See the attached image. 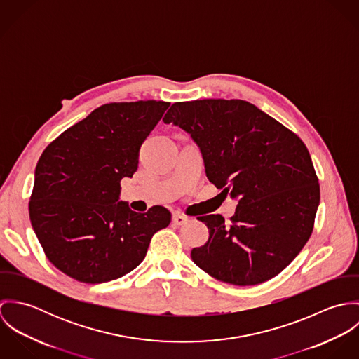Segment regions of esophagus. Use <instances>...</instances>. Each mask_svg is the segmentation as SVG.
I'll return each instance as SVG.
<instances>
[{
    "label": "esophagus",
    "mask_w": 359,
    "mask_h": 359,
    "mask_svg": "<svg viewBox=\"0 0 359 359\" xmlns=\"http://www.w3.org/2000/svg\"><path fill=\"white\" fill-rule=\"evenodd\" d=\"M172 222H174V225H177V226H182V225H185V224L188 222V217L181 215V214H175V215L172 217Z\"/></svg>",
    "instance_id": "34e87169"
}]
</instances>
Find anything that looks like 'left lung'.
Wrapping results in <instances>:
<instances>
[{
  "mask_svg": "<svg viewBox=\"0 0 359 359\" xmlns=\"http://www.w3.org/2000/svg\"><path fill=\"white\" fill-rule=\"evenodd\" d=\"M163 121L191 134L205 175L221 195L238 198L226 224L199 217L208 241L191 253L210 276L236 286L258 285L302 252L319 205L318 177L304 142L283 124L242 100L175 102Z\"/></svg>",
  "mask_w": 359,
  "mask_h": 359,
  "instance_id": "obj_1",
  "label": "left lung"
}]
</instances>
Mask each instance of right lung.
<instances>
[{
	"label": "right lung",
	"mask_w": 359,
	"mask_h": 359,
	"mask_svg": "<svg viewBox=\"0 0 359 359\" xmlns=\"http://www.w3.org/2000/svg\"><path fill=\"white\" fill-rule=\"evenodd\" d=\"M170 102L106 103L63 131L41 154L29 202L33 229L52 264L84 283L131 272L171 212H135L118 202L120 181Z\"/></svg>",
	"instance_id": "1"
}]
</instances>
